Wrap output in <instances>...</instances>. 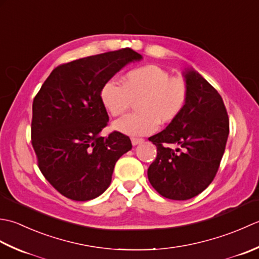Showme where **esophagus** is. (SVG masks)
<instances>
[{"label": "esophagus", "mask_w": 259, "mask_h": 259, "mask_svg": "<svg viewBox=\"0 0 259 259\" xmlns=\"http://www.w3.org/2000/svg\"><path fill=\"white\" fill-rule=\"evenodd\" d=\"M131 141H132V144H133V145L141 144V143H143V142H144L143 139H136V137H132Z\"/></svg>", "instance_id": "1"}]
</instances>
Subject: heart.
<instances>
[{
    "label": "heart",
    "instance_id": "b5f03b06",
    "mask_svg": "<svg viewBox=\"0 0 259 259\" xmlns=\"http://www.w3.org/2000/svg\"><path fill=\"white\" fill-rule=\"evenodd\" d=\"M189 97L187 82L171 77L163 68L146 65L134 68L123 77V86L113 79L105 81L99 98L112 115H122L133 102L139 112L125 115L114 123V128L131 136L154 133L161 124L177 119L186 107Z\"/></svg>",
    "mask_w": 259,
    "mask_h": 259
}]
</instances>
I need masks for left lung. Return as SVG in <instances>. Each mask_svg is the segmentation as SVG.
Instances as JSON below:
<instances>
[{
	"instance_id": "obj_1",
	"label": "left lung",
	"mask_w": 259,
	"mask_h": 259,
	"mask_svg": "<svg viewBox=\"0 0 259 259\" xmlns=\"http://www.w3.org/2000/svg\"><path fill=\"white\" fill-rule=\"evenodd\" d=\"M183 77L189 89L183 112L149 139L157 149L147 170L149 181L162 197L172 200L191 199L208 188L229 134L228 114L219 93L193 68L184 69Z\"/></svg>"
}]
</instances>
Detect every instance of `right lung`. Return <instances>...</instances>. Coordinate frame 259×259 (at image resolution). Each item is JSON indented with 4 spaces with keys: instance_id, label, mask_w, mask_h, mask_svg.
<instances>
[{
    "instance_id": "right-lung-1",
    "label": "right lung",
    "mask_w": 259,
    "mask_h": 259,
    "mask_svg": "<svg viewBox=\"0 0 259 259\" xmlns=\"http://www.w3.org/2000/svg\"><path fill=\"white\" fill-rule=\"evenodd\" d=\"M142 56L131 48L91 56L55 68L32 104L31 142L44 177L62 196L88 201L105 192L116 162L132 149L128 136L99 133L108 114L100 88Z\"/></svg>"
}]
</instances>
